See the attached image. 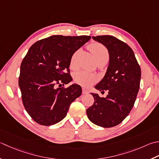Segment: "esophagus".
<instances>
[{"label": "esophagus", "mask_w": 159, "mask_h": 159, "mask_svg": "<svg viewBox=\"0 0 159 159\" xmlns=\"http://www.w3.org/2000/svg\"><path fill=\"white\" fill-rule=\"evenodd\" d=\"M82 93L83 94H88V91L87 89H85V88H83L82 89Z\"/></svg>", "instance_id": "1"}]
</instances>
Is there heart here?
Masks as SVG:
<instances>
[{
    "mask_svg": "<svg viewBox=\"0 0 159 159\" xmlns=\"http://www.w3.org/2000/svg\"><path fill=\"white\" fill-rule=\"evenodd\" d=\"M88 48L94 55L97 63L102 61H107L109 58V52L105 47L99 43H93L89 45ZM79 54V50H77L71 56L70 67L71 69L76 67V59ZM74 80L75 83L85 88H89L97 80V76L94 74L88 73L84 71H77L74 74Z\"/></svg>",
    "mask_w": 159,
    "mask_h": 159,
    "instance_id": "b5f03b06",
    "label": "heart"
}]
</instances>
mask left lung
I'll return each mask as SVG.
<instances>
[{"instance_id":"obj_1","label":"left lung","mask_w":159,"mask_h":159,"mask_svg":"<svg viewBox=\"0 0 159 159\" xmlns=\"http://www.w3.org/2000/svg\"><path fill=\"white\" fill-rule=\"evenodd\" d=\"M94 40L106 47L110 63L106 74L95 86L108 94L101 98L91 94L93 105L87 110L88 119L102 127H112L125 119L132 109L140 88L141 71L134 53L125 43L110 35L92 36Z\"/></svg>"}]
</instances>
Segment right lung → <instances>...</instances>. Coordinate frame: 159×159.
<instances>
[{
  "label": "right lung",
  "instance_id": "add662e5",
  "mask_svg": "<svg viewBox=\"0 0 159 159\" xmlns=\"http://www.w3.org/2000/svg\"><path fill=\"white\" fill-rule=\"evenodd\" d=\"M91 39L90 36L55 35L30 47L20 65L18 79L23 103L37 123L52 125L66 116L71 102L81 95L70 72L71 56Z\"/></svg>",
  "mask_w": 159,
  "mask_h": 159
}]
</instances>
